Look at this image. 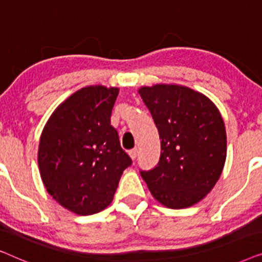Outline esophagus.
<instances>
[{
    "instance_id": "obj_1",
    "label": "esophagus",
    "mask_w": 262,
    "mask_h": 262,
    "mask_svg": "<svg viewBox=\"0 0 262 262\" xmlns=\"http://www.w3.org/2000/svg\"><path fill=\"white\" fill-rule=\"evenodd\" d=\"M137 155H138V150L137 149H132V150H130V151H128V156H130L132 160H136Z\"/></svg>"
}]
</instances>
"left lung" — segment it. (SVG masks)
<instances>
[{
	"mask_svg": "<svg viewBox=\"0 0 262 262\" xmlns=\"http://www.w3.org/2000/svg\"><path fill=\"white\" fill-rule=\"evenodd\" d=\"M139 95L159 130L161 157L141 171L154 198L185 209L214 187L227 159V132L220 111L202 93L179 84L141 87Z\"/></svg>",
	"mask_w": 262,
	"mask_h": 262,
	"instance_id": "1",
	"label": "left lung"
}]
</instances>
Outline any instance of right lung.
Listing matches in <instances>:
<instances>
[{
    "label": "right lung",
    "instance_id": "add662e5",
    "mask_svg": "<svg viewBox=\"0 0 262 262\" xmlns=\"http://www.w3.org/2000/svg\"><path fill=\"white\" fill-rule=\"evenodd\" d=\"M118 93L100 84L75 92L53 111L41 132L42 184L57 203L81 216L112 203L121 174L132 163L111 125Z\"/></svg>",
    "mask_w": 262,
    "mask_h": 262
}]
</instances>
